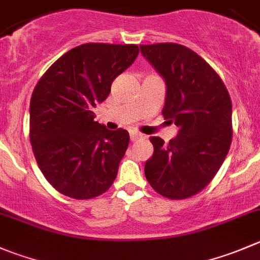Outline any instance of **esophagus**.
<instances>
[{"label":"esophagus","instance_id":"esophagus-1","mask_svg":"<svg viewBox=\"0 0 260 260\" xmlns=\"http://www.w3.org/2000/svg\"><path fill=\"white\" fill-rule=\"evenodd\" d=\"M129 137H131V141H133V142H135V141H138V140H141V138H143V135H141V133H138V132H131Z\"/></svg>","mask_w":260,"mask_h":260}]
</instances>
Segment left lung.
Segmentation results:
<instances>
[{
	"mask_svg": "<svg viewBox=\"0 0 260 260\" xmlns=\"http://www.w3.org/2000/svg\"><path fill=\"white\" fill-rule=\"evenodd\" d=\"M166 85L162 115L179 128L164 145L151 137L145 175L158 194L184 200L202 190L222 165L233 138L230 95L202 57L175 43L140 45Z\"/></svg>",
	"mask_w": 260,
	"mask_h": 260,
	"instance_id": "obj_1",
	"label": "left lung"
}]
</instances>
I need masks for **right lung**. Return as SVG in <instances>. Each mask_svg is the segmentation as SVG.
I'll list each match as a JSON object with an SVG mask.
<instances>
[{"label":"right lung","mask_w":260,"mask_h":260,"mask_svg":"<svg viewBox=\"0 0 260 260\" xmlns=\"http://www.w3.org/2000/svg\"><path fill=\"white\" fill-rule=\"evenodd\" d=\"M135 44L87 43L58 58L30 100V142L43 175L59 193L90 200L110 188L129 143L125 129L95 122L92 108L135 62Z\"/></svg>","instance_id":"obj_1"}]
</instances>
